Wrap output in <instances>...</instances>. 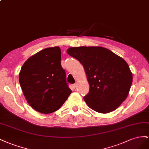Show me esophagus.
Masks as SVG:
<instances>
[{
    "instance_id": "esophagus-1",
    "label": "esophagus",
    "mask_w": 149,
    "mask_h": 149,
    "mask_svg": "<svg viewBox=\"0 0 149 149\" xmlns=\"http://www.w3.org/2000/svg\"><path fill=\"white\" fill-rule=\"evenodd\" d=\"M77 82H75V84H74L73 85H72V87H73L74 88H75L76 87H77Z\"/></svg>"
}]
</instances>
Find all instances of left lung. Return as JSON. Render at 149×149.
<instances>
[{
	"mask_svg": "<svg viewBox=\"0 0 149 149\" xmlns=\"http://www.w3.org/2000/svg\"><path fill=\"white\" fill-rule=\"evenodd\" d=\"M67 52L84 68L90 89L84 99L88 107L102 113L119 107L129 95L133 79L125 60L99 46L70 47Z\"/></svg>",
	"mask_w": 149,
	"mask_h": 149,
	"instance_id": "1",
	"label": "left lung"
}]
</instances>
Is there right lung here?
Returning <instances> with one entry per match:
<instances>
[{
  "label": "right lung",
  "instance_id": "obj_1",
  "mask_svg": "<svg viewBox=\"0 0 149 149\" xmlns=\"http://www.w3.org/2000/svg\"><path fill=\"white\" fill-rule=\"evenodd\" d=\"M59 47L45 48L29 57L19 73V82L28 104L37 112H56L72 91L61 66Z\"/></svg>",
  "mask_w": 149,
  "mask_h": 149
}]
</instances>
